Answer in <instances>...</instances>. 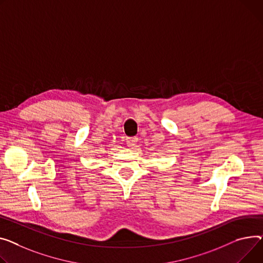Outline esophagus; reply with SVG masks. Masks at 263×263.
<instances>
[{"label":"esophagus","mask_w":263,"mask_h":263,"mask_svg":"<svg viewBox=\"0 0 263 263\" xmlns=\"http://www.w3.org/2000/svg\"><path fill=\"white\" fill-rule=\"evenodd\" d=\"M138 141V138L136 137V136H134V137H130V138H128V146L129 147H134V143H136Z\"/></svg>","instance_id":"esophagus-1"}]
</instances>
